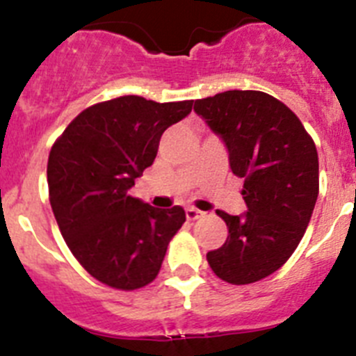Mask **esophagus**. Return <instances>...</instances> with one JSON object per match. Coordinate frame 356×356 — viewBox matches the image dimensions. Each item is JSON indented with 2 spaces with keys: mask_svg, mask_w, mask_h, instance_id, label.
I'll list each match as a JSON object with an SVG mask.
<instances>
[{
  "mask_svg": "<svg viewBox=\"0 0 356 356\" xmlns=\"http://www.w3.org/2000/svg\"><path fill=\"white\" fill-rule=\"evenodd\" d=\"M185 217H187L188 221H196V219L203 217V212L197 209H187L185 210Z\"/></svg>",
  "mask_w": 356,
  "mask_h": 356,
  "instance_id": "34e87169",
  "label": "esophagus"
}]
</instances>
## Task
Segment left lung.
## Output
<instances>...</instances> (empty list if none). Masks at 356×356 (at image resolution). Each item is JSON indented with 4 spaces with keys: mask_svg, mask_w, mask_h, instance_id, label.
<instances>
[{
    "mask_svg": "<svg viewBox=\"0 0 356 356\" xmlns=\"http://www.w3.org/2000/svg\"><path fill=\"white\" fill-rule=\"evenodd\" d=\"M194 110L225 140L248 205L241 217L217 210L228 237L207 260L228 284H253L278 271L307 232L319 194L316 144L287 105L260 90H226Z\"/></svg>",
    "mask_w": 356,
    "mask_h": 356,
    "instance_id": "8db88e82",
    "label": "left lung"
}]
</instances>
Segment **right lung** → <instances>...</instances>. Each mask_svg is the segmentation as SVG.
Instances as JSON below:
<instances>
[{
  "label": "right lung",
  "mask_w": 356,
  "mask_h": 356,
  "mask_svg": "<svg viewBox=\"0 0 356 356\" xmlns=\"http://www.w3.org/2000/svg\"><path fill=\"white\" fill-rule=\"evenodd\" d=\"M191 110L193 99L115 97L80 112L51 146V210L74 259L97 282L135 291L159 275L185 210L153 209L128 188L153 163L163 131Z\"/></svg>",
  "instance_id": "add662e5"
}]
</instances>
